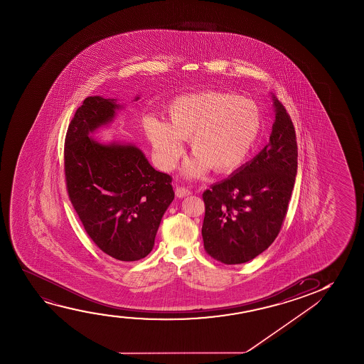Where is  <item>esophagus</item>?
<instances>
[{
  "label": "esophagus",
  "instance_id": "obj_1",
  "mask_svg": "<svg viewBox=\"0 0 364 364\" xmlns=\"http://www.w3.org/2000/svg\"><path fill=\"white\" fill-rule=\"evenodd\" d=\"M175 194L178 198H185V196H189L191 194V191H190L188 188H184V186H181V188H176L175 189Z\"/></svg>",
  "mask_w": 364,
  "mask_h": 364
}]
</instances>
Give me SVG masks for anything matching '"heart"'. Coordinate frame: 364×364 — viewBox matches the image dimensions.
<instances>
[{
  "label": "heart",
  "instance_id": "obj_1",
  "mask_svg": "<svg viewBox=\"0 0 364 364\" xmlns=\"http://www.w3.org/2000/svg\"><path fill=\"white\" fill-rule=\"evenodd\" d=\"M168 122L146 118L145 132L160 164L174 168L189 139L194 154L183 173L199 178L206 170L225 173L244 163L257 141L262 114L252 100L219 90L181 95L168 105Z\"/></svg>",
  "mask_w": 364,
  "mask_h": 364
}]
</instances>
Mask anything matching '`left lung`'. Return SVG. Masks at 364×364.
<instances>
[{"label":"left lung","mask_w":364,"mask_h":364,"mask_svg":"<svg viewBox=\"0 0 364 364\" xmlns=\"http://www.w3.org/2000/svg\"><path fill=\"white\" fill-rule=\"evenodd\" d=\"M274 100L276 119L269 144L203 193L204 249L225 264H244L269 249L289 210L297 174V140L287 110Z\"/></svg>","instance_id":"left-lung-1"}]
</instances>
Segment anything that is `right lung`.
<instances>
[{
	"label": "right lung",
	"instance_id": "add662e5",
	"mask_svg": "<svg viewBox=\"0 0 364 364\" xmlns=\"http://www.w3.org/2000/svg\"><path fill=\"white\" fill-rule=\"evenodd\" d=\"M114 100L88 97L70 120L65 139V178L85 232L119 261L144 259L174 200L173 178L160 173L134 145L97 143L90 133L108 123Z\"/></svg>",
	"mask_w": 364,
	"mask_h": 364
}]
</instances>
